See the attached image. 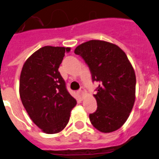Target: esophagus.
<instances>
[{"label":"esophagus","mask_w":159,"mask_h":159,"mask_svg":"<svg viewBox=\"0 0 159 159\" xmlns=\"http://www.w3.org/2000/svg\"><path fill=\"white\" fill-rule=\"evenodd\" d=\"M78 93L81 96H82L83 95H84L85 93V89H84V88H80V90L78 91Z\"/></svg>","instance_id":"obj_1"}]
</instances>
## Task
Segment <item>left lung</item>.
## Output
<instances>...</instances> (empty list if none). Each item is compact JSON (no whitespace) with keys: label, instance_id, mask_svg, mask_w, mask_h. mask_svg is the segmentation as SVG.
Here are the masks:
<instances>
[{"label":"left lung","instance_id":"obj_1","mask_svg":"<svg viewBox=\"0 0 159 159\" xmlns=\"http://www.w3.org/2000/svg\"><path fill=\"white\" fill-rule=\"evenodd\" d=\"M75 54L88 64L93 82H100L91 123L102 133L116 131L127 120L135 101L136 75L127 55L116 45L100 40L82 43Z\"/></svg>","mask_w":159,"mask_h":159}]
</instances>
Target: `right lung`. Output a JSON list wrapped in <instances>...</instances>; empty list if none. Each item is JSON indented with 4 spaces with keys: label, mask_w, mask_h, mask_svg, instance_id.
Masks as SVG:
<instances>
[{
    "label": "right lung",
    "mask_w": 159,
    "mask_h": 159,
    "mask_svg": "<svg viewBox=\"0 0 159 159\" xmlns=\"http://www.w3.org/2000/svg\"><path fill=\"white\" fill-rule=\"evenodd\" d=\"M70 50V47H42L27 59L21 70L19 85L21 102L31 120L46 134L62 131L76 105L59 71L65 53Z\"/></svg>",
    "instance_id": "right-lung-1"
}]
</instances>
